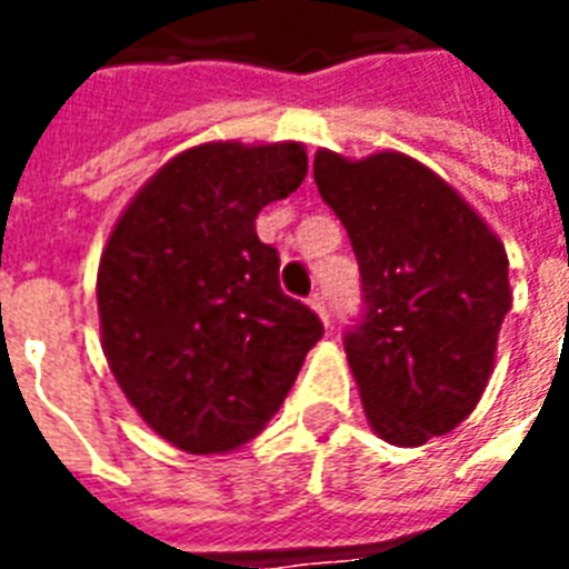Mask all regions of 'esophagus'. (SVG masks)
Instances as JSON below:
<instances>
[{"mask_svg":"<svg viewBox=\"0 0 569 569\" xmlns=\"http://www.w3.org/2000/svg\"><path fill=\"white\" fill-rule=\"evenodd\" d=\"M308 305H310V310H313V313H317V317H320V320L329 326V308H326V298H322L320 292H313V296L308 298Z\"/></svg>","mask_w":569,"mask_h":569,"instance_id":"obj_1","label":"esophagus"}]
</instances>
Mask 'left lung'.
<instances>
[{
    "instance_id": "1",
    "label": "left lung",
    "mask_w": 569,
    "mask_h": 569,
    "mask_svg": "<svg viewBox=\"0 0 569 569\" xmlns=\"http://www.w3.org/2000/svg\"><path fill=\"white\" fill-rule=\"evenodd\" d=\"M313 179L359 261L366 313L345 350L371 429L399 448L451 432L488 387L512 308L500 237L402 151L320 149Z\"/></svg>"
}]
</instances>
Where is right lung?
Instances as JSON below:
<instances>
[{"label":"right lung","instance_id":"obj_1","mask_svg":"<svg viewBox=\"0 0 569 569\" xmlns=\"http://www.w3.org/2000/svg\"><path fill=\"white\" fill-rule=\"evenodd\" d=\"M308 176L301 142H203L133 194L97 271L109 369L140 418L188 453H228L283 406L320 317L280 289L256 216Z\"/></svg>","mask_w":569,"mask_h":569}]
</instances>
